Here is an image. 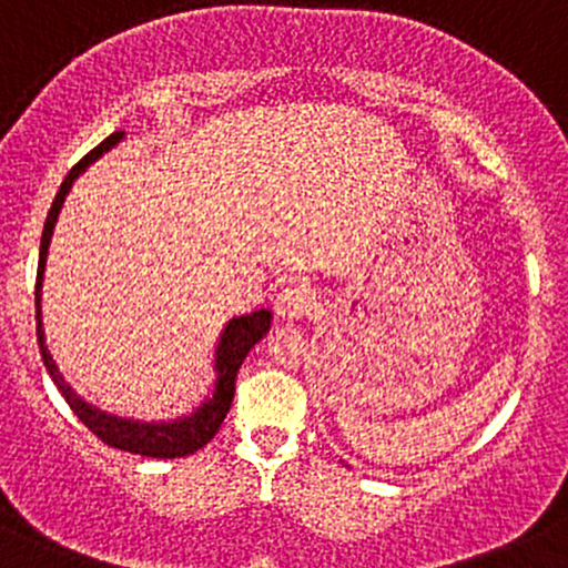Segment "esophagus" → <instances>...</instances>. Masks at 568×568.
I'll return each instance as SVG.
<instances>
[{
  "mask_svg": "<svg viewBox=\"0 0 568 568\" xmlns=\"http://www.w3.org/2000/svg\"><path fill=\"white\" fill-rule=\"evenodd\" d=\"M317 308V292L308 284H286L276 295V314L286 320H297Z\"/></svg>",
  "mask_w": 568,
  "mask_h": 568,
  "instance_id": "34e87169",
  "label": "esophagus"
}]
</instances>
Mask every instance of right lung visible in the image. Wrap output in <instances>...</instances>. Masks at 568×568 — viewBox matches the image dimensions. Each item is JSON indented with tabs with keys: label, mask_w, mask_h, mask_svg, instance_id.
I'll return each instance as SVG.
<instances>
[{
	"label": "right lung",
	"mask_w": 568,
	"mask_h": 568,
	"mask_svg": "<svg viewBox=\"0 0 568 568\" xmlns=\"http://www.w3.org/2000/svg\"><path fill=\"white\" fill-rule=\"evenodd\" d=\"M125 139V133L116 131L111 136L103 139L92 153H87L68 172V178L62 180L60 191H57L54 204L49 210V219H45L43 237H40V260H38V284H34V320H38V344L40 355H43V364L49 369L51 379L60 388V394L65 396L70 410L79 415L81 424L92 432V435L101 437L103 443L111 448H120V452L142 454V457H155V459H174V457H189V454L199 452L202 446H207L215 437L219 426L224 424L226 413H230L232 399H235V377L241 372V364L245 355L251 353L256 342L271 331L273 314L267 308H260V312L243 314V317H235L226 323L224 331H221L219 347H215V385L213 396L202 402V407H196L191 415H183V418L174 420H133V418H120V415H109L98 407H92L90 402L81 399L73 388L65 383L60 369H57L54 358H51L49 347H45L43 336V317H40V292H43V273H45V256H49L51 235H54L57 219H60V210L65 204L68 191L73 189L75 178L84 172L90 163H95L103 153H109L114 144H120Z\"/></svg>",
	"instance_id": "right-lung-1"
}]
</instances>
